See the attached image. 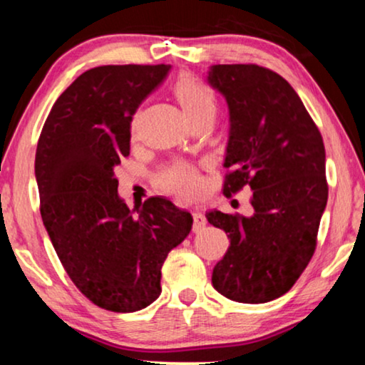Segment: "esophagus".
I'll use <instances>...</instances> for the list:
<instances>
[{"mask_svg": "<svg viewBox=\"0 0 365 365\" xmlns=\"http://www.w3.org/2000/svg\"><path fill=\"white\" fill-rule=\"evenodd\" d=\"M192 219H194V224H192V231L194 232H199L201 229L206 226V217H204L202 212H192Z\"/></svg>", "mask_w": 365, "mask_h": 365, "instance_id": "obj_1", "label": "esophagus"}]
</instances>
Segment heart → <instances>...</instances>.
<instances>
[{
    "label": "heart",
    "mask_w": 365,
    "mask_h": 365,
    "mask_svg": "<svg viewBox=\"0 0 365 365\" xmlns=\"http://www.w3.org/2000/svg\"><path fill=\"white\" fill-rule=\"evenodd\" d=\"M174 96L181 104L184 116L189 123L206 116H216V98L211 89L199 83L196 78L184 74L174 84ZM166 191L178 194L179 197L191 199L201 191V178L196 169L187 164H176L164 173L161 179Z\"/></svg>",
    "instance_id": "b5f03b06"
}]
</instances>
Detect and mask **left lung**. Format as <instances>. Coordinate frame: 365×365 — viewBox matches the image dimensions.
I'll list each match as a JSON object with an SVG mask.
<instances>
[{
    "instance_id": "1",
    "label": "left lung",
    "mask_w": 365,
    "mask_h": 365,
    "mask_svg": "<svg viewBox=\"0 0 365 365\" xmlns=\"http://www.w3.org/2000/svg\"><path fill=\"white\" fill-rule=\"evenodd\" d=\"M207 83L226 99L229 136L224 194L251 187V216L209 211L231 239L212 271L224 297L262 304L291 289L316 251L327 204L326 149L301 98L256 64H214Z\"/></svg>"
}]
</instances>
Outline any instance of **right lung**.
Returning a JSON list of instances; mask_svg holds the SVG:
<instances>
[{
    "label": "right lung",
    "mask_w": 365,
    "mask_h": 365,
    "mask_svg": "<svg viewBox=\"0 0 365 365\" xmlns=\"http://www.w3.org/2000/svg\"><path fill=\"white\" fill-rule=\"evenodd\" d=\"M169 64L99 66L56 99L38 141L41 217L64 271L96 306L136 312L161 294V267L192 227L191 212L151 197L138 216L118 194L131 121Z\"/></svg>",
    "instance_id": "obj_1"
}]
</instances>
